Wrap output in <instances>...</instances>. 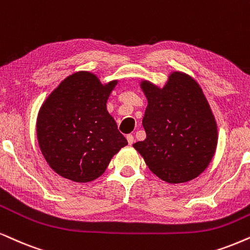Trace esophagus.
Listing matches in <instances>:
<instances>
[{"label": "esophagus", "mask_w": 250, "mask_h": 250, "mask_svg": "<svg viewBox=\"0 0 250 250\" xmlns=\"http://www.w3.org/2000/svg\"><path fill=\"white\" fill-rule=\"evenodd\" d=\"M127 141H128V144L131 145L132 143H134V136H132L131 134L127 135Z\"/></svg>", "instance_id": "obj_1"}]
</instances>
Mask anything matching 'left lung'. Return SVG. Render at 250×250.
Listing matches in <instances>:
<instances>
[{"label":"left lung","mask_w":250,"mask_h":250,"mask_svg":"<svg viewBox=\"0 0 250 250\" xmlns=\"http://www.w3.org/2000/svg\"><path fill=\"white\" fill-rule=\"evenodd\" d=\"M140 86L147 100L142 121L146 138L132 146L163 181L196 179L209 166L218 143L216 119L200 84L172 71L163 87L145 80Z\"/></svg>","instance_id":"1"}]
</instances>
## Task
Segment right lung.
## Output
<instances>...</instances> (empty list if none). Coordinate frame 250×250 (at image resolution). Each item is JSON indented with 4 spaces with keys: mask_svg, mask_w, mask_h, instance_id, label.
<instances>
[{
    "mask_svg": "<svg viewBox=\"0 0 250 250\" xmlns=\"http://www.w3.org/2000/svg\"><path fill=\"white\" fill-rule=\"evenodd\" d=\"M116 84V80L104 84L92 72L77 71L41 105L38 143L50 168L62 178L93 181L128 144L106 107Z\"/></svg>",
    "mask_w": 250,
    "mask_h": 250,
    "instance_id": "right-lung-1",
    "label": "right lung"
}]
</instances>
